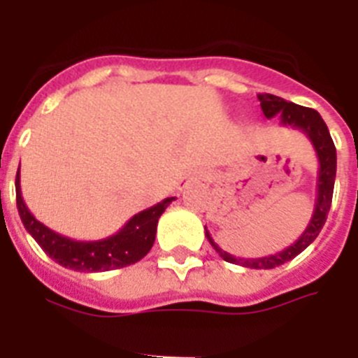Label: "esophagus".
<instances>
[{
	"label": "esophagus",
	"mask_w": 358,
	"mask_h": 358,
	"mask_svg": "<svg viewBox=\"0 0 358 358\" xmlns=\"http://www.w3.org/2000/svg\"><path fill=\"white\" fill-rule=\"evenodd\" d=\"M202 177H204V173H202V172L188 173V176H185V177H182V179H181V181H179V189L186 188V186L192 185V182H194V181H199V179H202Z\"/></svg>",
	"instance_id": "1"
}]
</instances>
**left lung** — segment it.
Wrapping results in <instances>:
<instances>
[{"mask_svg": "<svg viewBox=\"0 0 358 358\" xmlns=\"http://www.w3.org/2000/svg\"><path fill=\"white\" fill-rule=\"evenodd\" d=\"M260 100L262 110H264L265 118L271 120L274 116H280L281 125H289V127L299 129L303 134H306L314 150L317 154L319 159V170H317V199H315V208L312 218H310L308 226L303 231V235L290 243L289 248L283 251L276 252V255L262 256V258H236V256L229 255V252L222 251L217 243L211 238L210 231L206 229V238L213 245L215 251L220 255V258L229 264H238L243 267L251 268H274L281 264H287L292 258H296L299 252L305 251L310 243L317 238L321 233L322 226L327 222L328 211L331 206V197H334V185H335V172H337V150H335L334 140H331L330 131H328L327 123L321 118L315 109L310 107L297 106V103L287 102L283 98L276 96V94H258Z\"/></svg>", "mask_w": 358, "mask_h": 358, "instance_id": "8db88e82", "label": "left lung"}]
</instances>
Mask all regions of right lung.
I'll use <instances>...</instances> for the list:
<instances>
[{
	"instance_id": "right-lung-1",
	"label": "right lung",
	"mask_w": 358,
	"mask_h": 358,
	"mask_svg": "<svg viewBox=\"0 0 358 358\" xmlns=\"http://www.w3.org/2000/svg\"><path fill=\"white\" fill-rule=\"evenodd\" d=\"M15 201L23 226L52 260L62 267L80 273H103V271L127 267L147 256L156 240L157 220L169 208L170 202L176 201V197L164 199L154 206L136 213L115 235L102 240H91V242L68 238L39 222L28 211L23 201L19 170L15 176Z\"/></svg>"
}]
</instances>
